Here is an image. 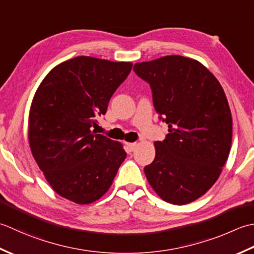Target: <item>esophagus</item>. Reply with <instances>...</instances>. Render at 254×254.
<instances>
[{
	"instance_id": "1",
	"label": "esophagus",
	"mask_w": 254,
	"mask_h": 254,
	"mask_svg": "<svg viewBox=\"0 0 254 254\" xmlns=\"http://www.w3.org/2000/svg\"><path fill=\"white\" fill-rule=\"evenodd\" d=\"M126 144H127V147H128L129 150H130V151H133V150L137 148V143L136 142H128Z\"/></svg>"
}]
</instances>
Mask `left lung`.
I'll return each instance as SVG.
<instances>
[{
    "label": "left lung",
    "instance_id": "obj_1",
    "mask_svg": "<svg viewBox=\"0 0 254 254\" xmlns=\"http://www.w3.org/2000/svg\"><path fill=\"white\" fill-rule=\"evenodd\" d=\"M133 71L151 86L154 108L169 127L144 168L148 182L170 204L192 203L216 183L229 156L232 118L225 92L205 65L183 56L138 62Z\"/></svg>",
    "mask_w": 254,
    "mask_h": 254
}]
</instances>
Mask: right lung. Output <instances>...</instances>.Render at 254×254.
<instances>
[{
	"mask_svg": "<svg viewBox=\"0 0 254 254\" xmlns=\"http://www.w3.org/2000/svg\"><path fill=\"white\" fill-rule=\"evenodd\" d=\"M131 66V62L75 57L50 70L36 91L28 117L30 151L61 197L91 204L113 184L127 153L121 142L92 127Z\"/></svg>",
	"mask_w": 254,
	"mask_h": 254,
	"instance_id": "right-lung-1",
	"label": "right lung"
}]
</instances>
